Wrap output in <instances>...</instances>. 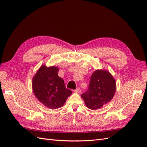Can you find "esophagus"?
<instances>
[{"mask_svg": "<svg viewBox=\"0 0 147 147\" xmlns=\"http://www.w3.org/2000/svg\"><path fill=\"white\" fill-rule=\"evenodd\" d=\"M75 91L76 92H78V93H80L81 92V90H80V88L79 87H78L76 90H75Z\"/></svg>", "mask_w": 147, "mask_h": 147, "instance_id": "34e87169", "label": "esophagus"}]
</instances>
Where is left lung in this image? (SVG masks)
<instances>
[{"label": "left lung", "mask_w": 147, "mask_h": 147, "mask_svg": "<svg viewBox=\"0 0 147 147\" xmlns=\"http://www.w3.org/2000/svg\"><path fill=\"white\" fill-rule=\"evenodd\" d=\"M116 82L111 74L105 70H96L91 75L88 90L81 97L88 109L97 110L113 99Z\"/></svg>", "instance_id": "8db88e82"}]
</instances>
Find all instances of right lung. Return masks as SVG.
I'll use <instances>...</instances> for the list:
<instances>
[{"instance_id":"1","label":"right lung","mask_w":147,"mask_h":147,"mask_svg":"<svg viewBox=\"0 0 147 147\" xmlns=\"http://www.w3.org/2000/svg\"><path fill=\"white\" fill-rule=\"evenodd\" d=\"M57 67L43 65L32 79V90L37 99L48 109L63 107L72 92L65 86L64 80L57 75Z\"/></svg>"}]
</instances>
